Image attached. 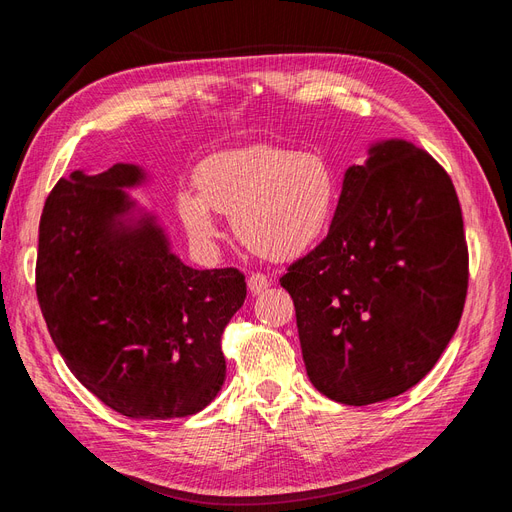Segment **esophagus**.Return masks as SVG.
<instances>
[{
    "mask_svg": "<svg viewBox=\"0 0 512 512\" xmlns=\"http://www.w3.org/2000/svg\"><path fill=\"white\" fill-rule=\"evenodd\" d=\"M269 286H271V280H269L267 275H262V273H252L250 277H247V288H250V292H252V294L265 292Z\"/></svg>",
    "mask_w": 512,
    "mask_h": 512,
    "instance_id": "esophagus-1",
    "label": "esophagus"
}]
</instances>
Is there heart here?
Wrapping results in <instances>:
<instances>
[{"mask_svg": "<svg viewBox=\"0 0 512 512\" xmlns=\"http://www.w3.org/2000/svg\"><path fill=\"white\" fill-rule=\"evenodd\" d=\"M200 192L183 190L179 218L194 243L209 247L220 237L215 213L232 218V228L252 252L288 260L305 254L327 232L337 185L333 170L314 151L271 145L228 149L198 166Z\"/></svg>", "mask_w": 512, "mask_h": 512, "instance_id": "heart-1", "label": "heart"}]
</instances>
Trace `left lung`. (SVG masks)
I'll return each instance as SVG.
<instances>
[{"label": "left lung", "instance_id": "8db88e82", "mask_svg": "<svg viewBox=\"0 0 512 512\" xmlns=\"http://www.w3.org/2000/svg\"><path fill=\"white\" fill-rule=\"evenodd\" d=\"M350 166L329 235L282 277L307 376L346 406L406 393L438 363L468 292V245L446 170L401 138Z\"/></svg>", "mask_w": 512, "mask_h": 512}]
</instances>
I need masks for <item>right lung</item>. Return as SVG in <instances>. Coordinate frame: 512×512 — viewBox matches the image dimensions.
I'll return each mask as SVG.
<instances>
[{"instance_id": "right-lung-1", "label": "right lung", "mask_w": 512, "mask_h": 512, "mask_svg": "<svg viewBox=\"0 0 512 512\" xmlns=\"http://www.w3.org/2000/svg\"><path fill=\"white\" fill-rule=\"evenodd\" d=\"M147 173L113 164L59 179L40 218L36 294L66 365L128 418L207 408L226 378L222 333L245 301L237 269L198 271L170 252L126 190Z\"/></svg>"}]
</instances>
